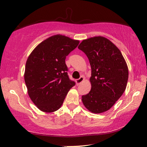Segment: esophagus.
<instances>
[{
  "label": "esophagus",
  "mask_w": 147,
  "mask_h": 147,
  "mask_svg": "<svg viewBox=\"0 0 147 147\" xmlns=\"http://www.w3.org/2000/svg\"><path fill=\"white\" fill-rule=\"evenodd\" d=\"M84 80V76H81L80 78L76 80V83L77 85H79V84H80L81 82H83Z\"/></svg>",
  "instance_id": "1"
}]
</instances>
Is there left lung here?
<instances>
[{"label":"left lung","mask_w":147,"mask_h":147,"mask_svg":"<svg viewBox=\"0 0 147 147\" xmlns=\"http://www.w3.org/2000/svg\"><path fill=\"white\" fill-rule=\"evenodd\" d=\"M78 48L86 54L91 67V89L82 96L84 106L93 113L108 111L125 91L128 69L120 50L102 36L84 39Z\"/></svg>","instance_id":"8db88e82"}]
</instances>
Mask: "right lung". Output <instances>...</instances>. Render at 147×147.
Returning <instances> with one entry per match:
<instances>
[{
	"instance_id": "right-lung-1",
	"label": "right lung",
	"mask_w": 147,
	"mask_h": 147,
	"mask_svg": "<svg viewBox=\"0 0 147 147\" xmlns=\"http://www.w3.org/2000/svg\"><path fill=\"white\" fill-rule=\"evenodd\" d=\"M79 43L69 37L54 35L39 43L29 55L24 81L30 98L41 111L58 110L75 85L69 78L65 58Z\"/></svg>"
}]
</instances>
